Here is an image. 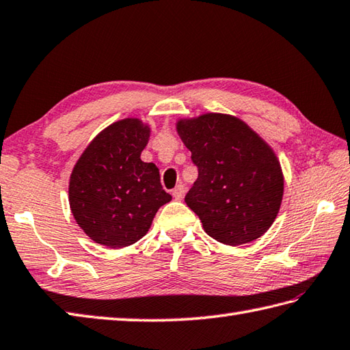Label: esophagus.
Segmentation results:
<instances>
[{
  "label": "esophagus",
  "mask_w": 350,
  "mask_h": 350,
  "mask_svg": "<svg viewBox=\"0 0 350 350\" xmlns=\"http://www.w3.org/2000/svg\"><path fill=\"white\" fill-rule=\"evenodd\" d=\"M185 187L183 185H177V187L173 189V197L176 198V200H182L183 196H185Z\"/></svg>",
  "instance_id": "1"
}]
</instances>
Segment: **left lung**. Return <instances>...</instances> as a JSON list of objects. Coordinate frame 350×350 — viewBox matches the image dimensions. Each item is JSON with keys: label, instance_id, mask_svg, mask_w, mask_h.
<instances>
[{"label": "left lung", "instance_id": "left-lung-1", "mask_svg": "<svg viewBox=\"0 0 350 350\" xmlns=\"http://www.w3.org/2000/svg\"><path fill=\"white\" fill-rule=\"evenodd\" d=\"M177 133L198 170L185 202L204 232L228 245L262 237L284 196L282 170L269 144L244 121L223 113L180 120Z\"/></svg>", "mask_w": 350, "mask_h": 350}]
</instances>
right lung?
Here are the masks:
<instances>
[{"label":"right lung","mask_w":350,"mask_h":350,"mask_svg":"<svg viewBox=\"0 0 350 350\" xmlns=\"http://www.w3.org/2000/svg\"><path fill=\"white\" fill-rule=\"evenodd\" d=\"M150 129L126 118L106 127L75 163L70 206L92 241L121 249L147 234L157 209L171 200L159 168L142 162Z\"/></svg>","instance_id":"right-lung-1"}]
</instances>
